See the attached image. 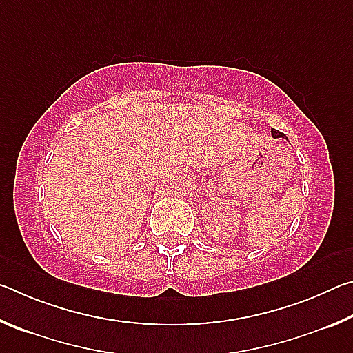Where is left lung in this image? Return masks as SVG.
<instances>
[{
	"label": "left lung",
	"instance_id": "left-lung-1",
	"mask_svg": "<svg viewBox=\"0 0 353 353\" xmlns=\"http://www.w3.org/2000/svg\"><path fill=\"white\" fill-rule=\"evenodd\" d=\"M271 134H272V137H274V139H286V137H285V134H282V132H279V130H276V129H271Z\"/></svg>",
	"mask_w": 353,
	"mask_h": 353
}]
</instances>
